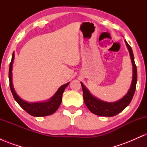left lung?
<instances>
[{"mask_svg":"<svg viewBox=\"0 0 147 147\" xmlns=\"http://www.w3.org/2000/svg\"><path fill=\"white\" fill-rule=\"evenodd\" d=\"M125 43L129 52L130 57H131V63L133 65V77L131 87L129 91L122 99L115 102H107L101 100L95 97L90 93V91L82 82H81L83 90L84 101L86 105L92 113L99 116H105V117H113L124 110L126 106H129L130 102L132 100L135 91H136V83H137V68L135 63L134 57H133V50L131 46L128 44L125 40Z\"/></svg>","mask_w":147,"mask_h":147,"instance_id":"left-lung-1","label":"left lung"}]
</instances>
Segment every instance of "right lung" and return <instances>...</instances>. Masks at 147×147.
<instances>
[{"label":"right lung","instance_id":"add662e5","mask_svg":"<svg viewBox=\"0 0 147 147\" xmlns=\"http://www.w3.org/2000/svg\"><path fill=\"white\" fill-rule=\"evenodd\" d=\"M14 60V52H13L12 57H11V63L9 64V86L11 89L14 98L16 102L19 104L20 106L34 117H43V116H48L53 114L57 111L58 108L59 107L61 103L62 102V95L65 88L68 86L70 82L62 85L57 90L50 99L45 102H28L23 100L17 95L15 91L12 84V67L13 63Z\"/></svg>","mask_w":147,"mask_h":147}]
</instances>
